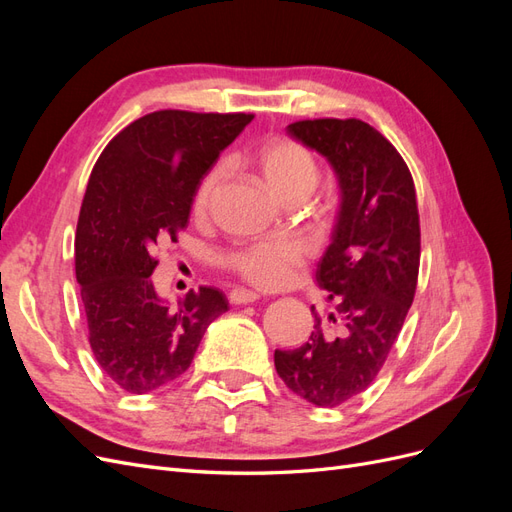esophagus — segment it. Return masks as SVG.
Wrapping results in <instances>:
<instances>
[{"mask_svg": "<svg viewBox=\"0 0 512 512\" xmlns=\"http://www.w3.org/2000/svg\"><path fill=\"white\" fill-rule=\"evenodd\" d=\"M228 299H230V303H235V305H247V303L258 301L260 294H258V292H252V290L237 288V290H232V292L228 294Z\"/></svg>", "mask_w": 512, "mask_h": 512, "instance_id": "34e87169", "label": "esophagus"}]
</instances>
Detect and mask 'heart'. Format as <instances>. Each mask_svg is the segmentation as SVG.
<instances>
[{
  "mask_svg": "<svg viewBox=\"0 0 512 512\" xmlns=\"http://www.w3.org/2000/svg\"><path fill=\"white\" fill-rule=\"evenodd\" d=\"M260 175L284 203L307 198L316 190L320 170L312 153L292 138H273L262 145L254 158ZM226 177V166L215 164L198 181L192 207L203 213ZM226 265L239 273L247 284L260 290H282L301 280L307 265L305 247L292 239H269L241 247L224 258Z\"/></svg>",
  "mask_w": 512,
  "mask_h": 512,
  "instance_id": "heart-1",
  "label": "heart"
}]
</instances>
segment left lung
<instances>
[{"label":"left lung","mask_w":512,"mask_h":512,"mask_svg":"<svg viewBox=\"0 0 512 512\" xmlns=\"http://www.w3.org/2000/svg\"><path fill=\"white\" fill-rule=\"evenodd\" d=\"M286 132L327 160L339 185L331 243L316 282L335 312L316 318L309 342L275 350L292 393L320 408L342 406L376 380L414 299L421 228L410 170L361 119H307Z\"/></svg>","instance_id":"left-lung-1"}]
</instances>
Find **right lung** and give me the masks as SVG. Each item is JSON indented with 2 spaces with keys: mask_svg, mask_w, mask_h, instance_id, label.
Segmentation results:
<instances>
[{
  "mask_svg": "<svg viewBox=\"0 0 512 512\" xmlns=\"http://www.w3.org/2000/svg\"><path fill=\"white\" fill-rule=\"evenodd\" d=\"M252 119L149 113L121 130L91 170L76 226V280L91 352L123 391L145 395L177 380L209 324L228 312L224 294L209 286L168 307L149 277L156 247L188 226L198 181Z\"/></svg>",
  "mask_w": 512,
  "mask_h": 512,
  "instance_id": "right-lung-1",
  "label": "right lung"
}]
</instances>
